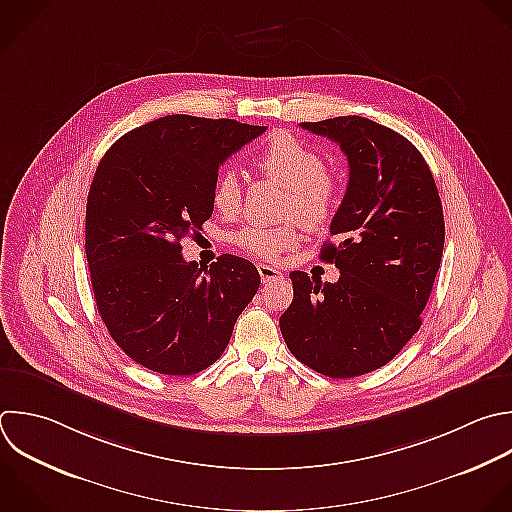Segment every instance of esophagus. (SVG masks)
Returning a JSON list of instances; mask_svg holds the SVG:
<instances>
[{
    "mask_svg": "<svg viewBox=\"0 0 512 512\" xmlns=\"http://www.w3.org/2000/svg\"><path fill=\"white\" fill-rule=\"evenodd\" d=\"M258 274H260V278H262L264 284L282 278V272H280L278 268H274V266H268V264H258Z\"/></svg>",
    "mask_w": 512,
    "mask_h": 512,
    "instance_id": "1",
    "label": "esophagus"
}]
</instances>
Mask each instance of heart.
Here are the masks:
<instances>
[{
    "mask_svg": "<svg viewBox=\"0 0 512 512\" xmlns=\"http://www.w3.org/2000/svg\"><path fill=\"white\" fill-rule=\"evenodd\" d=\"M254 166L288 190V216H296L308 228H320L328 222L338 198V182L326 172V162L316 150L290 134H276L256 154ZM210 200L224 218H234L240 212L242 188L236 172L224 170L216 176ZM232 240L256 258L276 260L282 252L296 248L300 236L292 224L278 228L248 226Z\"/></svg>",
    "mask_w": 512,
    "mask_h": 512,
    "instance_id": "1",
    "label": "heart"
}]
</instances>
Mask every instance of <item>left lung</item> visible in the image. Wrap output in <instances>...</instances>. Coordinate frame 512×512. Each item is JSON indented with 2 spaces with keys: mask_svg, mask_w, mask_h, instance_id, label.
<instances>
[{
  "mask_svg": "<svg viewBox=\"0 0 512 512\" xmlns=\"http://www.w3.org/2000/svg\"><path fill=\"white\" fill-rule=\"evenodd\" d=\"M340 146L348 186L320 258L338 282L290 272L294 298L280 316L290 352L330 378L390 362L418 332L444 248L440 196L422 154L398 132L360 116L302 122Z\"/></svg>",
  "mask_w": 512,
  "mask_h": 512,
  "instance_id": "obj_1",
  "label": "left lung"
}]
</instances>
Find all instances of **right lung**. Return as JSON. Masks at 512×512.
<instances>
[{
    "mask_svg": "<svg viewBox=\"0 0 512 512\" xmlns=\"http://www.w3.org/2000/svg\"><path fill=\"white\" fill-rule=\"evenodd\" d=\"M266 132L236 120L166 116L122 136L100 160L86 206V256L98 312L140 366L190 376L214 364L260 286L224 254L186 262L180 240L212 216L218 168Z\"/></svg>",
    "mask_w": 512,
    "mask_h": 512,
    "instance_id": "1",
    "label": "right lung"
}]
</instances>
